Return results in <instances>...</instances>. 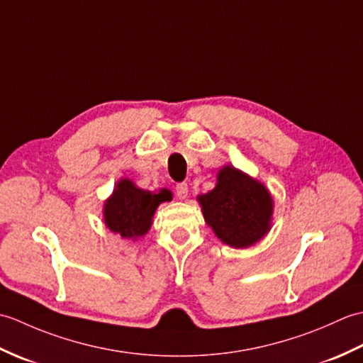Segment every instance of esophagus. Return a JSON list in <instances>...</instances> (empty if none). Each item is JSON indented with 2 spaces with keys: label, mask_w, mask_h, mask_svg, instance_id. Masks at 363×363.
Instances as JSON below:
<instances>
[{
  "label": "esophagus",
  "mask_w": 363,
  "mask_h": 363,
  "mask_svg": "<svg viewBox=\"0 0 363 363\" xmlns=\"http://www.w3.org/2000/svg\"><path fill=\"white\" fill-rule=\"evenodd\" d=\"M187 194H189L187 182L176 184V195H177V198H179V199H186V198H187Z\"/></svg>",
  "instance_id": "obj_1"
}]
</instances>
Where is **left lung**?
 I'll list each match as a JSON object with an SVG mask.
<instances>
[{"instance_id": "left-lung-1", "label": "left lung", "mask_w": 363, "mask_h": 363, "mask_svg": "<svg viewBox=\"0 0 363 363\" xmlns=\"http://www.w3.org/2000/svg\"><path fill=\"white\" fill-rule=\"evenodd\" d=\"M198 199L204 220L223 243L248 248L268 233L272 196L260 182L234 167L223 168L217 187Z\"/></svg>"}]
</instances>
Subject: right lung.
I'll return each instance as SVG.
<instances>
[{
    "mask_svg": "<svg viewBox=\"0 0 363 363\" xmlns=\"http://www.w3.org/2000/svg\"><path fill=\"white\" fill-rule=\"evenodd\" d=\"M168 199H172L168 190L151 194L137 189L130 181L123 179L104 206L106 226L125 238L140 237L148 233L157 206Z\"/></svg>",
    "mask_w": 363,
    "mask_h": 363,
    "instance_id": "1",
    "label": "right lung"
}]
</instances>
